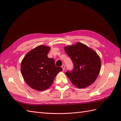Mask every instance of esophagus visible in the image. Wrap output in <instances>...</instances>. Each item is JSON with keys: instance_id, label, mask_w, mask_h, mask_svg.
<instances>
[{"instance_id": "obj_1", "label": "esophagus", "mask_w": 121, "mask_h": 121, "mask_svg": "<svg viewBox=\"0 0 121 121\" xmlns=\"http://www.w3.org/2000/svg\"><path fill=\"white\" fill-rule=\"evenodd\" d=\"M62 68L63 71L65 70V65H62Z\"/></svg>"}]
</instances>
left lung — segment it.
<instances>
[{
	"mask_svg": "<svg viewBox=\"0 0 121 121\" xmlns=\"http://www.w3.org/2000/svg\"><path fill=\"white\" fill-rule=\"evenodd\" d=\"M65 50L74 65L73 70L65 73L71 82L78 88L91 85L97 78L100 71L101 63L98 55L81 43L65 46Z\"/></svg>",
	"mask_w": 121,
	"mask_h": 121,
	"instance_id": "1",
	"label": "left lung"
}]
</instances>
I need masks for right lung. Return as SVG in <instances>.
<instances>
[{
	"mask_svg": "<svg viewBox=\"0 0 121 121\" xmlns=\"http://www.w3.org/2000/svg\"><path fill=\"white\" fill-rule=\"evenodd\" d=\"M50 47L39 45L28 52L21 62V71L25 82L32 88L38 91L48 89L56 76L62 71L56 66L52 58L47 54Z\"/></svg>",
	"mask_w": 121,
	"mask_h": 121,
	"instance_id": "1",
	"label": "right lung"
}]
</instances>
